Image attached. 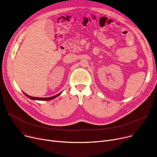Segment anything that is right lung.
<instances>
[{
    "label": "right lung",
    "instance_id": "obj_1",
    "mask_svg": "<svg viewBox=\"0 0 157 157\" xmlns=\"http://www.w3.org/2000/svg\"><path fill=\"white\" fill-rule=\"evenodd\" d=\"M61 93H62V92H61ZM61 93H60L57 94V95H55V96L51 97H48V98H38V97H31V96H29V95H26V93H25V95H26L27 97L29 98L30 99H32V100H52V99H54V98H56L57 97H58L59 95H60V94H61Z\"/></svg>",
    "mask_w": 157,
    "mask_h": 157
}]
</instances>
